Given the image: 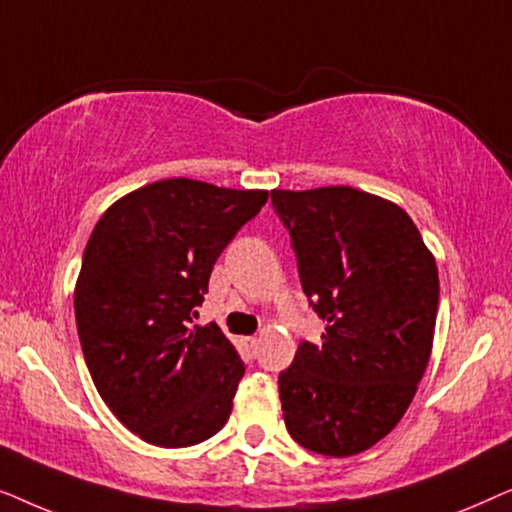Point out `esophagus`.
Listing matches in <instances>:
<instances>
[{"instance_id": "esophagus-1", "label": "esophagus", "mask_w": 512, "mask_h": 512, "mask_svg": "<svg viewBox=\"0 0 512 512\" xmlns=\"http://www.w3.org/2000/svg\"><path fill=\"white\" fill-rule=\"evenodd\" d=\"M258 345H261V340H258V338H247V347L251 349V352H256Z\"/></svg>"}]
</instances>
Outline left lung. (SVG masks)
<instances>
[{
  "instance_id": "8db88e82",
  "label": "left lung",
  "mask_w": 512,
  "mask_h": 512,
  "mask_svg": "<svg viewBox=\"0 0 512 512\" xmlns=\"http://www.w3.org/2000/svg\"><path fill=\"white\" fill-rule=\"evenodd\" d=\"M300 284L326 319L279 375L291 438L326 457L366 452L394 431L429 366L436 258L396 202L352 186L272 191Z\"/></svg>"
}]
</instances>
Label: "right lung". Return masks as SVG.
<instances>
[{"label": "right lung", "mask_w": 512, "mask_h": 512, "mask_svg": "<svg viewBox=\"0 0 512 512\" xmlns=\"http://www.w3.org/2000/svg\"><path fill=\"white\" fill-rule=\"evenodd\" d=\"M268 191L163 179L118 198L83 251L74 314L102 401L151 445L223 429L244 363L216 324L193 326L216 258Z\"/></svg>", "instance_id": "right-lung-1"}]
</instances>
